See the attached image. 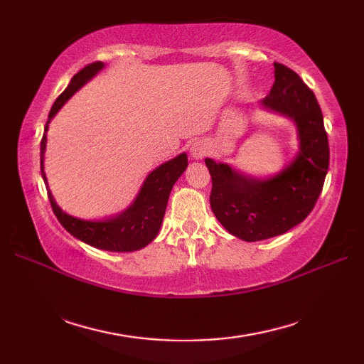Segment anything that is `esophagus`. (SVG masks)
<instances>
[{
    "instance_id": "obj_1",
    "label": "esophagus",
    "mask_w": 364,
    "mask_h": 364,
    "mask_svg": "<svg viewBox=\"0 0 364 364\" xmlns=\"http://www.w3.org/2000/svg\"><path fill=\"white\" fill-rule=\"evenodd\" d=\"M208 153V146L203 141H198V142H194L191 146V156L194 159H202L205 154Z\"/></svg>"
}]
</instances>
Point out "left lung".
<instances>
[{"label":"left lung","instance_id":"8db88e82","mask_svg":"<svg viewBox=\"0 0 364 364\" xmlns=\"http://www.w3.org/2000/svg\"><path fill=\"white\" fill-rule=\"evenodd\" d=\"M274 67V86L261 105L296 123L297 156L267 180L205 159L213 180L210 203L214 215L228 233L247 242L283 235L305 220L318 202L328 170V137L318 100L289 67L278 63Z\"/></svg>","mask_w":364,"mask_h":364}]
</instances>
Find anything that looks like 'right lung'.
<instances>
[{"label": "right lung", "instance_id": "add662e5", "mask_svg": "<svg viewBox=\"0 0 364 364\" xmlns=\"http://www.w3.org/2000/svg\"><path fill=\"white\" fill-rule=\"evenodd\" d=\"M105 67L103 63H92L76 73L67 89L60 94L48 114V122L45 125V133L41 142V170L42 178L48 189L46 176L43 172V154L46 146V131L48 123L56 115V112L64 106V103L70 98L76 90L81 89L90 78L102 70ZM188 167L186 153L178 154L176 158L170 159L164 164L156 167L153 172L145 178L141 191L136 200L131 203L127 211L120 213L115 218L106 220H82L73 215H68L54 202L51 192L48 189V198L53 208V213L56 215L68 233L75 236L80 241L86 242L95 249L107 250V252H134L149 245L154 237L158 236L162 219H164L167 200L172 191L173 184L178 178L183 175Z\"/></svg>", "mask_w": 364, "mask_h": 364}]
</instances>
